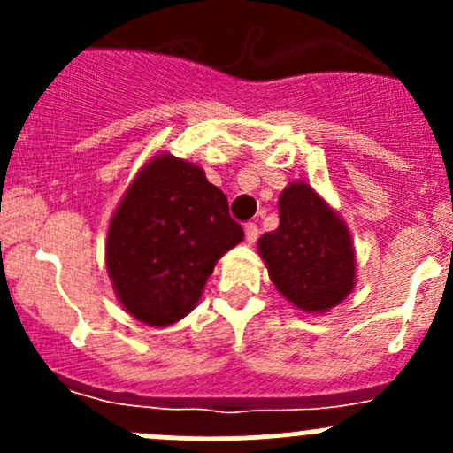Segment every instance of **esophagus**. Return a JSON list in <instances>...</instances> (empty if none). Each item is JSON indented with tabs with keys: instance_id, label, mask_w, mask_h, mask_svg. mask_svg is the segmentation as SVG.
Here are the masks:
<instances>
[{
	"instance_id": "34e87169",
	"label": "esophagus",
	"mask_w": 453,
	"mask_h": 453,
	"mask_svg": "<svg viewBox=\"0 0 453 453\" xmlns=\"http://www.w3.org/2000/svg\"><path fill=\"white\" fill-rule=\"evenodd\" d=\"M256 239H258V227H256V223H248V226H245V241H248L250 245H254Z\"/></svg>"
}]
</instances>
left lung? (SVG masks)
<instances>
[{"instance_id":"left-lung-1","label":"left lung","mask_w":453,"mask_h":453,"mask_svg":"<svg viewBox=\"0 0 453 453\" xmlns=\"http://www.w3.org/2000/svg\"><path fill=\"white\" fill-rule=\"evenodd\" d=\"M280 223L258 239L276 289L304 313H326L355 287V248L340 214L307 181H291L278 199Z\"/></svg>"}]
</instances>
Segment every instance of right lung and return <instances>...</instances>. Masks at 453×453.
I'll list each match as a JSON object with an SVG mask.
<instances>
[{
    "label": "right lung",
    "mask_w": 453,
    "mask_h": 453,
    "mask_svg": "<svg viewBox=\"0 0 453 453\" xmlns=\"http://www.w3.org/2000/svg\"><path fill=\"white\" fill-rule=\"evenodd\" d=\"M243 241L203 168L159 153L122 195L107 232V273L125 311L149 326L180 322L227 250Z\"/></svg>",
    "instance_id": "obj_1"
}]
</instances>
